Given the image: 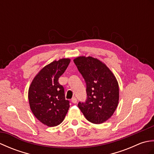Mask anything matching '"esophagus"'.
<instances>
[{
    "label": "esophagus",
    "mask_w": 154,
    "mask_h": 154,
    "mask_svg": "<svg viewBox=\"0 0 154 154\" xmlns=\"http://www.w3.org/2000/svg\"><path fill=\"white\" fill-rule=\"evenodd\" d=\"M71 102L73 103V104H76L77 103V99L75 97H73V99H71Z\"/></svg>",
    "instance_id": "1"
}]
</instances>
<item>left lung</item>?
Listing matches in <instances>:
<instances>
[{"mask_svg":"<svg viewBox=\"0 0 154 154\" xmlns=\"http://www.w3.org/2000/svg\"><path fill=\"white\" fill-rule=\"evenodd\" d=\"M74 63L87 84V99L78 104L87 120L102 124L113 115L119 104V83L103 61L93 57L79 56Z\"/></svg>","mask_w":154,"mask_h":154,"instance_id":"left-lung-1","label":"left lung"}]
</instances>
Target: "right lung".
I'll return each instance as SVG.
<instances>
[{
  "label": "right lung",
  "mask_w": 154,
  "mask_h": 154,
  "mask_svg": "<svg viewBox=\"0 0 154 154\" xmlns=\"http://www.w3.org/2000/svg\"><path fill=\"white\" fill-rule=\"evenodd\" d=\"M70 61L69 58H62L45 65L34 77L29 87L31 111L40 122L49 127L56 126L63 122L69 108L63 87L58 79Z\"/></svg>",
  "instance_id": "1"
}]
</instances>
